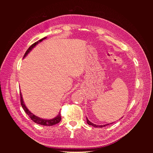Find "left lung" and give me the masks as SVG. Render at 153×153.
I'll return each instance as SVG.
<instances>
[{
    "label": "left lung",
    "mask_w": 153,
    "mask_h": 153,
    "mask_svg": "<svg viewBox=\"0 0 153 153\" xmlns=\"http://www.w3.org/2000/svg\"><path fill=\"white\" fill-rule=\"evenodd\" d=\"M86 121H87V123L88 124V125H90V126H93V127H94V128H102V127H105V126H108V125H109V124H105V125H101V126H98V125H96V124H94V123H92V122H90V121L88 120V119L87 117H86ZM110 124H111V123H110Z\"/></svg>",
    "instance_id": "1"
}]
</instances>
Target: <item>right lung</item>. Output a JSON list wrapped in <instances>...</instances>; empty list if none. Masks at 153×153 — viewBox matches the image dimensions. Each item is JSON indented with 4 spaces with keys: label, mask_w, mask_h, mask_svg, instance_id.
<instances>
[{
    "label": "right lung",
    "mask_w": 153,
    "mask_h": 153,
    "mask_svg": "<svg viewBox=\"0 0 153 153\" xmlns=\"http://www.w3.org/2000/svg\"><path fill=\"white\" fill-rule=\"evenodd\" d=\"M46 37H45L42 38V39L39 40L37 42H36L35 43H33L32 45H31L29 48L27 49V51L25 52V55L24 56V58H25V56L27 55V54L30 53V52L32 50V49L35 47V46L38 45V43L42 42L43 40L46 39ZM20 97H21V105L22 106V108H24V110L25 111V112L26 113L28 116L30 117L31 120H32L33 122H35L37 124H40V125H42V126H53V125H55V124L58 123L60 122V121L61 120V114L60 113H59V114L57 115V116H56L55 118L53 119H51V120H45V119H42L39 117H38V116H36L35 115H33L32 113H31L30 111H29V109L27 108L26 106H25V103L24 102V100H23V97H22V93L20 92Z\"/></svg>",
    "instance_id": "right-lung-1"
}]
</instances>
